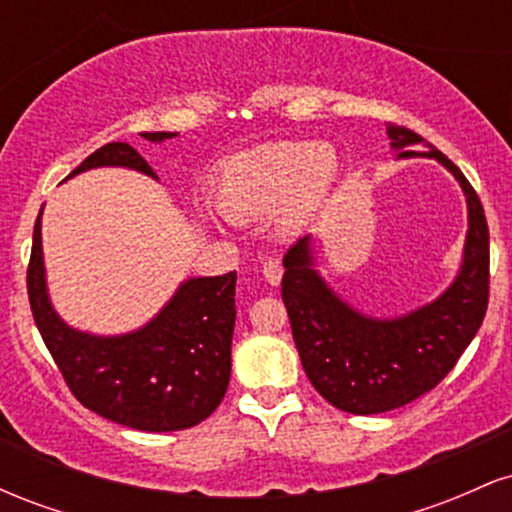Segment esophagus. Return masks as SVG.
Returning <instances> with one entry per match:
<instances>
[{
    "label": "esophagus",
    "mask_w": 512,
    "mask_h": 512,
    "mask_svg": "<svg viewBox=\"0 0 512 512\" xmlns=\"http://www.w3.org/2000/svg\"><path fill=\"white\" fill-rule=\"evenodd\" d=\"M262 274H264V279L269 281V284L276 286L281 281V276H284V264L269 257V260L262 262Z\"/></svg>",
    "instance_id": "1"
}]
</instances>
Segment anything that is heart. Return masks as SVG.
Segmentation results:
<instances>
[{
	"label": "heart",
	"instance_id": "b5f03b06",
	"mask_svg": "<svg viewBox=\"0 0 512 512\" xmlns=\"http://www.w3.org/2000/svg\"><path fill=\"white\" fill-rule=\"evenodd\" d=\"M337 156L313 142L272 144L233 158L219 180V204L233 219L272 214L286 204V221L313 216L330 197Z\"/></svg>",
	"mask_w": 512,
	"mask_h": 512
}]
</instances>
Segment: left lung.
<instances>
[{"label":"left lung","instance_id":"1","mask_svg":"<svg viewBox=\"0 0 512 512\" xmlns=\"http://www.w3.org/2000/svg\"><path fill=\"white\" fill-rule=\"evenodd\" d=\"M399 158L431 156L460 180L469 207L464 262L438 301L399 320H370L327 289L313 269L310 236L284 257L281 298L308 380L332 407L383 414L426 395L455 368L489 305V226L479 195L462 170L409 127L387 125ZM414 148H428L424 155Z\"/></svg>","mask_w":512,"mask_h":512}]
</instances>
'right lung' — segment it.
I'll return each mask as SVG.
<instances>
[{"label": "right lung", "instance_id": "right-lung-1", "mask_svg": "<svg viewBox=\"0 0 512 512\" xmlns=\"http://www.w3.org/2000/svg\"><path fill=\"white\" fill-rule=\"evenodd\" d=\"M142 137L163 142L175 134L144 132ZM101 166H125L156 178L125 142L101 146L72 175ZM26 286L40 337L86 409L137 431L166 433L202 424L221 404L231 380L236 272L185 281L142 330L91 337L64 325L48 301L38 214Z\"/></svg>", "mask_w": 512, "mask_h": 512}]
</instances>
